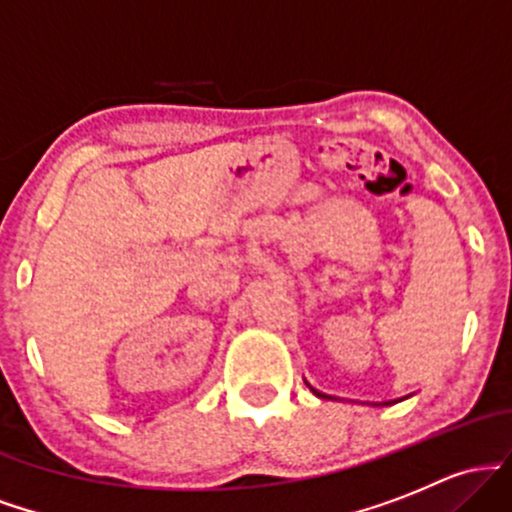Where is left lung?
Here are the masks:
<instances>
[{
	"instance_id": "obj_1",
	"label": "left lung",
	"mask_w": 512,
	"mask_h": 512,
	"mask_svg": "<svg viewBox=\"0 0 512 512\" xmlns=\"http://www.w3.org/2000/svg\"><path fill=\"white\" fill-rule=\"evenodd\" d=\"M313 392H315V390H313Z\"/></svg>"
}]
</instances>
